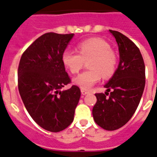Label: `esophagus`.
I'll use <instances>...</instances> for the list:
<instances>
[{
	"label": "esophagus",
	"instance_id": "1",
	"mask_svg": "<svg viewBox=\"0 0 157 157\" xmlns=\"http://www.w3.org/2000/svg\"><path fill=\"white\" fill-rule=\"evenodd\" d=\"M89 93V91L88 90H85V89H81V93H82L83 95H85V94H88V93Z\"/></svg>",
	"mask_w": 157,
	"mask_h": 157
}]
</instances>
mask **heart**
Returning a JSON list of instances; mask_svg holds the SVG:
<instances>
[{"label": "heart", "mask_w": 157, "mask_h": 157, "mask_svg": "<svg viewBox=\"0 0 157 157\" xmlns=\"http://www.w3.org/2000/svg\"><path fill=\"white\" fill-rule=\"evenodd\" d=\"M78 52L74 50H64L62 63L72 74L80 72L85 61H89V68L74 79L76 85L83 89H89L105 78L111 77L117 70L118 56L107 41L100 38L84 40L77 45Z\"/></svg>", "instance_id": "obj_1"}]
</instances>
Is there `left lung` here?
Wrapping results in <instances>:
<instances>
[{"instance_id":"8db88e82","label":"left lung","mask_w":157,"mask_h":157,"mask_svg":"<svg viewBox=\"0 0 157 157\" xmlns=\"http://www.w3.org/2000/svg\"><path fill=\"white\" fill-rule=\"evenodd\" d=\"M109 32L119 47L120 64L105 85L107 92L95 94L97 103L93 116L100 127L113 131L124 125L137 109L145 85V66L139 48L133 42L120 32Z\"/></svg>"}]
</instances>
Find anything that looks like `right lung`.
<instances>
[{"mask_svg":"<svg viewBox=\"0 0 157 157\" xmlns=\"http://www.w3.org/2000/svg\"><path fill=\"white\" fill-rule=\"evenodd\" d=\"M73 33H47L22 54L18 66V89L28 113L38 125L57 132L74 119L81 89L72 85L62 63V54Z\"/></svg>","mask_w":157,"mask_h":157,"instance_id":"1","label":"right lung"}]
</instances>
